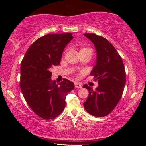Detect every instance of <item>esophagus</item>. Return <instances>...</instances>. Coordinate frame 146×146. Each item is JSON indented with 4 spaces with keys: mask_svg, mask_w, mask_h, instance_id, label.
<instances>
[{
    "mask_svg": "<svg viewBox=\"0 0 146 146\" xmlns=\"http://www.w3.org/2000/svg\"><path fill=\"white\" fill-rule=\"evenodd\" d=\"M75 87L76 88H82V84L78 82H75Z\"/></svg>",
    "mask_w": 146,
    "mask_h": 146,
    "instance_id": "1",
    "label": "esophagus"
}]
</instances>
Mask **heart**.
Segmentation results:
<instances>
[{
    "label": "heart",
    "instance_id": "1",
    "mask_svg": "<svg viewBox=\"0 0 146 146\" xmlns=\"http://www.w3.org/2000/svg\"><path fill=\"white\" fill-rule=\"evenodd\" d=\"M88 49V48H82V49H81L80 50H82V49Z\"/></svg>",
    "mask_w": 146,
    "mask_h": 146
}]
</instances>
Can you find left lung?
Listing matches in <instances>:
<instances>
[{
    "label": "left lung",
    "instance_id": "8db88e82",
    "mask_svg": "<svg viewBox=\"0 0 146 146\" xmlns=\"http://www.w3.org/2000/svg\"><path fill=\"white\" fill-rule=\"evenodd\" d=\"M95 46L97 59L90 75L98 81L93 90L87 84L89 95L84 107L89 114L103 117L112 111L122 97L125 84V71L121 56L107 39L93 33H84Z\"/></svg>",
    "mask_w": 146,
    "mask_h": 146
}]
</instances>
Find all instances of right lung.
I'll return each mask as SVG.
<instances>
[{"label": "right lung", "instance_id": "obj_1", "mask_svg": "<svg viewBox=\"0 0 146 146\" xmlns=\"http://www.w3.org/2000/svg\"><path fill=\"white\" fill-rule=\"evenodd\" d=\"M73 38L71 33L46 35L33 43L22 60L21 91L33 111L44 119L58 117L65 108L66 95L75 88L66 78L56 84L50 71L60 64L64 49Z\"/></svg>", "mask_w": 146, "mask_h": 146}]
</instances>
